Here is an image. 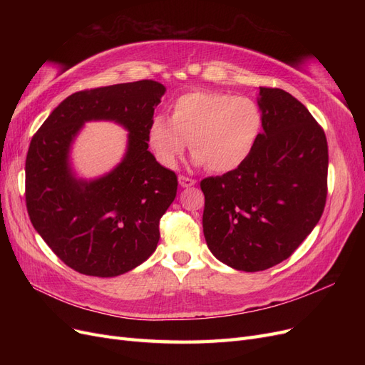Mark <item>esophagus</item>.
Here are the masks:
<instances>
[{"label": "esophagus", "mask_w": 365, "mask_h": 365, "mask_svg": "<svg viewBox=\"0 0 365 365\" xmlns=\"http://www.w3.org/2000/svg\"><path fill=\"white\" fill-rule=\"evenodd\" d=\"M178 181H180V185H181V187H192V185L196 184V180L189 178V176H184V175H180V176H178Z\"/></svg>", "instance_id": "esophagus-1"}]
</instances>
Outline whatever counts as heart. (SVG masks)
Returning <instances> with one entry per match:
<instances>
[{
    "mask_svg": "<svg viewBox=\"0 0 365 365\" xmlns=\"http://www.w3.org/2000/svg\"><path fill=\"white\" fill-rule=\"evenodd\" d=\"M170 109V118L155 115L148 132L157 160L169 169L190 141L196 164L230 172L250 157L262 132L260 108L245 96L200 90L180 96Z\"/></svg>",
    "mask_w": 365,
    "mask_h": 365,
    "instance_id": "obj_1",
    "label": "heart"
}]
</instances>
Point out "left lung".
Segmentation results:
<instances>
[{
	"mask_svg": "<svg viewBox=\"0 0 365 365\" xmlns=\"http://www.w3.org/2000/svg\"><path fill=\"white\" fill-rule=\"evenodd\" d=\"M262 128L235 170L201 181L202 227L213 256L237 271L268 269L311 235L327 196V140L307 108L260 86Z\"/></svg>",
	"mask_w": 365,
	"mask_h": 365,
	"instance_id": "left-lung-1",
	"label": "left lung"
}]
</instances>
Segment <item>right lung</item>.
<instances>
[{
  "instance_id": "add662e5",
  "label": "right lung",
  "mask_w": 365,
  "mask_h": 365,
  "mask_svg": "<svg viewBox=\"0 0 365 365\" xmlns=\"http://www.w3.org/2000/svg\"><path fill=\"white\" fill-rule=\"evenodd\" d=\"M165 93L138 81L74 93L53 109L30 141L26 204L33 227L74 271L115 277L155 251L160 219L178 189L175 172L148 150L153 111ZM115 120L130 130L124 160L91 182L76 179L69 149L86 120Z\"/></svg>"
}]
</instances>
